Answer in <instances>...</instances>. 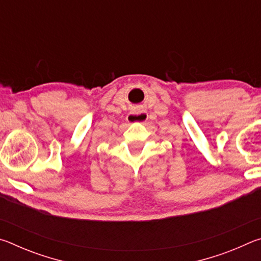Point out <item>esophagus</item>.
<instances>
[{"mask_svg": "<svg viewBox=\"0 0 261 261\" xmlns=\"http://www.w3.org/2000/svg\"><path fill=\"white\" fill-rule=\"evenodd\" d=\"M148 118L147 113L145 110H136V112H132L129 115H127V122L130 123H144L146 122Z\"/></svg>", "mask_w": 261, "mask_h": 261, "instance_id": "34e87169", "label": "esophagus"}]
</instances>
